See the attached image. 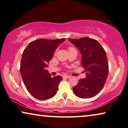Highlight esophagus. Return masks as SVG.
Instances as JSON below:
<instances>
[{"label":"esophagus","instance_id":"1","mask_svg":"<svg viewBox=\"0 0 128 128\" xmlns=\"http://www.w3.org/2000/svg\"><path fill=\"white\" fill-rule=\"evenodd\" d=\"M64 77L66 78H69L71 77V76H68V75H65V76H64Z\"/></svg>","mask_w":128,"mask_h":128}]
</instances>
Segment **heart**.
<instances>
[{
    "mask_svg": "<svg viewBox=\"0 0 128 128\" xmlns=\"http://www.w3.org/2000/svg\"><path fill=\"white\" fill-rule=\"evenodd\" d=\"M72 48V47H69V48Z\"/></svg>",
    "mask_w": 128,
    "mask_h": 128,
    "instance_id": "heart-1",
    "label": "heart"
}]
</instances>
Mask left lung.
Masks as SVG:
<instances>
[{"mask_svg":"<svg viewBox=\"0 0 128 128\" xmlns=\"http://www.w3.org/2000/svg\"><path fill=\"white\" fill-rule=\"evenodd\" d=\"M68 39L81 52L82 67L86 72V78L79 80L73 87V92L79 98H92L102 90L106 82L109 72L106 52L95 39Z\"/></svg>","mask_w":128,"mask_h":128,"instance_id":"left-lung-1","label":"left lung"}]
</instances>
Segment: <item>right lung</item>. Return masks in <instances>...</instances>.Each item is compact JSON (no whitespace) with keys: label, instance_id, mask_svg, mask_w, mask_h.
<instances>
[{"label":"right lung","instance_id":"1","mask_svg":"<svg viewBox=\"0 0 128 128\" xmlns=\"http://www.w3.org/2000/svg\"><path fill=\"white\" fill-rule=\"evenodd\" d=\"M66 38L38 39L30 42L23 51L20 71L27 91L38 100H48L57 93L62 78L52 77L46 70L56 48Z\"/></svg>","mask_w":128,"mask_h":128}]
</instances>
